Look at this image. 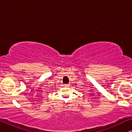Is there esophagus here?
<instances>
[{
    "instance_id": "esophagus-1",
    "label": "esophagus",
    "mask_w": 132,
    "mask_h": 132,
    "mask_svg": "<svg viewBox=\"0 0 132 132\" xmlns=\"http://www.w3.org/2000/svg\"><path fill=\"white\" fill-rule=\"evenodd\" d=\"M65 86H69V84H65Z\"/></svg>"
}]
</instances>
